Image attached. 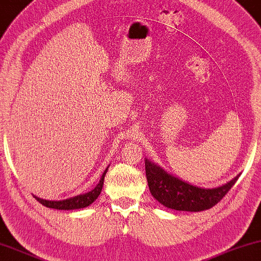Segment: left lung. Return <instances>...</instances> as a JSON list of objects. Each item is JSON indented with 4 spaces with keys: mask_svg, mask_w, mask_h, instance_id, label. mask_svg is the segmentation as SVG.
Wrapping results in <instances>:
<instances>
[{
    "mask_svg": "<svg viewBox=\"0 0 261 261\" xmlns=\"http://www.w3.org/2000/svg\"><path fill=\"white\" fill-rule=\"evenodd\" d=\"M145 174L150 193L161 204L185 212H201L212 208L222 200L240 176H236L218 188L204 189L174 177L149 160H145Z\"/></svg>",
    "mask_w": 261,
    "mask_h": 261,
    "instance_id": "obj_1",
    "label": "left lung"
}]
</instances>
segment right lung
Segmentation results:
<instances>
[{
  "instance_id": "1",
  "label": "right lung",
  "mask_w": 261,
  "mask_h": 261,
  "mask_svg": "<svg viewBox=\"0 0 261 261\" xmlns=\"http://www.w3.org/2000/svg\"><path fill=\"white\" fill-rule=\"evenodd\" d=\"M109 167L105 169V171L102 172L100 181L94 188L91 190L89 193L82 194V195L74 196V197H69V199L62 200V201H48V200H43L40 199V197L34 196L36 201H39L42 205H45L47 208H54V209H59V211H72V209H80V208H85L87 205H90L91 203H93V201L97 200V197L100 194L101 189H102V185H104V178L106 175V171H108Z\"/></svg>"
}]
</instances>
